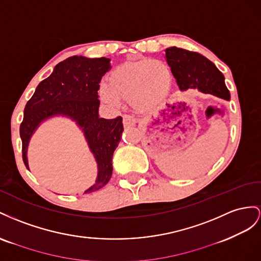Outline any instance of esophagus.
<instances>
[{
    "label": "esophagus",
    "mask_w": 261,
    "mask_h": 261,
    "mask_svg": "<svg viewBox=\"0 0 261 261\" xmlns=\"http://www.w3.org/2000/svg\"><path fill=\"white\" fill-rule=\"evenodd\" d=\"M137 119L133 118L132 116L129 115H125L123 116V125L124 126H130V125H135L137 123Z\"/></svg>",
    "instance_id": "34e87169"
}]
</instances>
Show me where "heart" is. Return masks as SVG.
<instances>
[{"mask_svg":"<svg viewBox=\"0 0 261 261\" xmlns=\"http://www.w3.org/2000/svg\"><path fill=\"white\" fill-rule=\"evenodd\" d=\"M172 87V72L159 59H141L117 66L107 76V85L99 89L101 100L110 107L129 98L139 111H151L166 99Z\"/></svg>","mask_w":261,"mask_h":261,"instance_id":"obj_1","label":"heart"}]
</instances>
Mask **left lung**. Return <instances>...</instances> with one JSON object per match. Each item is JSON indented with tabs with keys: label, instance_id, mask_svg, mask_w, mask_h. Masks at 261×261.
Listing matches in <instances>:
<instances>
[{
	"label": "left lung",
	"instance_id": "1",
	"mask_svg": "<svg viewBox=\"0 0 261 261\" xmlns=\"http://www.w3.org/2000/svg\"><path fill=\"white\" fill-rule=\"evenodd\" d=\"M165 58L180 91L198 89L201 93L230 99L224 75L209 59L177 47L167 48Z\"/></svg>",
	"mask_w": 261,
	"mask_h": 261
}]
</instances>
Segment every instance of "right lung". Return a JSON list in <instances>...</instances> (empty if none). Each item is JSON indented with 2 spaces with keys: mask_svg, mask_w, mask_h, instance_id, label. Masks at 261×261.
I'll return each mask as SVG.
<instances>
[{
  "mask_svg": "<svg viewBox=\"0 0 261 261\" xmlns=\"http://www.w3.org/2000/svg\"><path fill=\"white\" fill-rule=\"evenodd\" d=\"M109 69L110 59L73 56L58 63L51 75L40 82L26 103L19 128L23 161L28 169L27 150L34 132L47 119L61 116L77 124L97 163V178L84 193L108 184L113 155L123 131L121 117L103 119L98 115L99 83Z\"/></svg>",
  "mask_w": 261,
  "mask_h": 261,
  "instance_id": "add662e5",
  "label": "right lung"
}]
</instances>
